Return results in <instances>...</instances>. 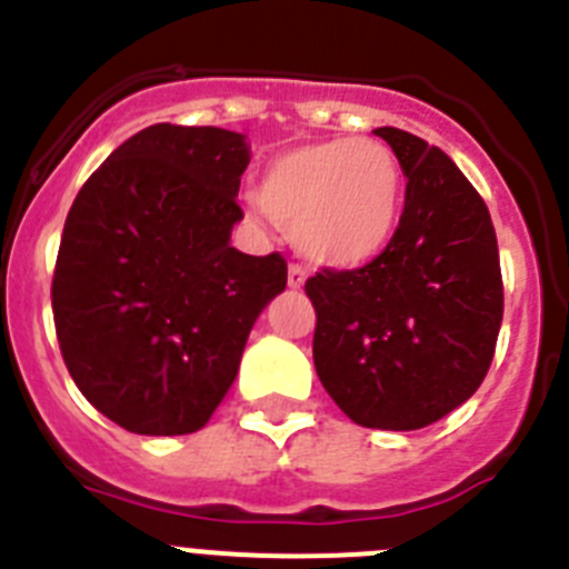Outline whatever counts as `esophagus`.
<instances>
[{"instance_id":"obj_1","label":"esophagus","mask_w":569,"mask_h":569,"mask_svg":"<svg viewBox=\"0 0 569 569\" xmlns=\"http://www.w3.org/2000/svg\"><path fill=\"white\" fill-rule=\"evenodd\" d=\"M305 279H308L305 268H301V264H290V268H288V284H290V288L299 290L301 284H305Z\"/></svg>"}]
</instances>
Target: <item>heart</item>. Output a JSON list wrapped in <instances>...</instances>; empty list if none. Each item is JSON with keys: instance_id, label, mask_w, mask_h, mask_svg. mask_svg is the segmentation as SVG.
<instances>
[{"instance_id": "b5f03b06", "label": "heart", "mask_w": 569, "mask_h": 569, "mask_svg": "<svg viewBox=\"0 0 569 569\" xmlns=\"http://www.w3.org/2000/svg\"><path fill=\"white\" fill-rule=\"evenodd\" d=\"M261 208L293 230L316 264L361 268L390 244L405 202L396 153L376 139H325L276 156L259 182Z\"/></svg>"}]
</instances>
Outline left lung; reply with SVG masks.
Here are the masks:
<instances>
[{
    "mask_svg": "<svg viewBox=\"0 0 569 569\" xmlns=\"http://www.w3.org/2000/svg\"><path fill=\"white\" fill-rule=\"evenodd\" d=\"M407 176L393 239L365 268L321 270L313 365L347 419L419 430L465 405L490 370L505 284L485 199L445 150L376 128Z\"/></svg>",
    "mask_w": 569,
    "mask_h": 569,
    "instance_id": "8db88e82",
    "label": "left lung"
}]
</instances>
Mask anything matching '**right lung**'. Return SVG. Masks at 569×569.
Returning a JSON list of instances; mask_svg holds the SVG:
<instances>
[{
	"label": "right lung",
	"instance_id": "add662e5",
	"mask_svg": "<svg viewBox=\"0 0 569 569\" xmlns=\"http://www.w3.org/2000/svg\"><path fill=\"white\" fill-rule=\"evenodd\" d=\"M244 136L150 124L73 199L53 270V325L84 399L139 436L208 425L253 321L288 284L279 253L230 248Z\"/></svg>",
	"mask_w": 569,
	"mask_h": 569
}]
</instances>
